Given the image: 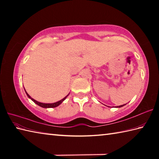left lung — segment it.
<instances>
[{
	"label": "left lung",
	"mask_w": 159,
	"mask_h": 159,
	"mask_svg": "<svg viewBox=\"0 0 159 159\" xmlns=\"http://www.w3.org/2000/svg\"><path fill=\"white\" fill-rule=\"evenodd\" d=\"M125 105V104H123V105H120V106H117V108L118 107V108H119V107H123V106H124Z\"/></svg>",
	"instance_id": "obj_1"
}]
</instances>
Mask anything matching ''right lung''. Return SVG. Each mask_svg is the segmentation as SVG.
Returning <instances> with one entry per match:
<instances>
[{"label":"right lung","mask_w":159,"mask_h":159,"mask_svg":"<svg viewBox=\"0 0 159 159\" xmlns=\"http://www.w3.org/2000/svg\"><path fill=\"white\" fill-rule=\"evenodd\" d=\"M25 92H26V91H25ZM26 95H27V96H28V97L29 98L31 99L32 101H33V102H34L35 104H38V105H39V107H43V108H55V107H57V106H59V104H61V103L63 102V101L65 100L66 98H67V96H68V95L66 96L65 98H63L62 100H61L58 101V102H55V103H42V102H38V101H37V100H34L33 98H31V96H30L27 93H26Z\"/></svg>","instance_id":"obj_1"}]
</instances>
